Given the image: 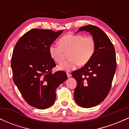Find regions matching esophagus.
<instances>
[{"instance_id": "34e87169", "label": "esophagus", "mask_w": 129, "mask_h": 129, "mask_svg": "<svg viewBox=\"0 0 129 129\" xmlns=\"http://www.w3.org/2000/svg\"><path fill=\"white\" fill-rule=\"evenodd\" d=\"M67 75L68 78H70V77L72 76V75H71V74H70V73H67Z\"/></svg>"}]
</instances>
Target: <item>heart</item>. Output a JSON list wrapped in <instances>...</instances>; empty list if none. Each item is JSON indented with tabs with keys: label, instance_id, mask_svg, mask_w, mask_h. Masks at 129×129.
<instances>
[{
	"label": "heart",
	"instance_id": "1",
	"mask_svg": "<svg viewBox=\"0 0 129 129\" xmlns=\"http://www.w3.org/2000/svg\"><path fill=\"white\" fill-rule=\"evenodd\" d=\"M59 44L49 47L50 55L56 63L63 62L68 53L69 59L59 66V69L70 71L79 65L84 66L91 60L96 51V42L93 37L69 33L59 39Z\"/></svg>",
	"mask_w": 129,
	"mask_h": 129
}]
</instances>
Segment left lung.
Here are the masks:
<instances>
[{"label": "left lung", "mask_w": 129, "mask_h": 129, "mask_svg": "<svg viewBox=\"0 0 129 129\" xmlns=\"http://www.w3.org/2000/svg\"><path fill=\"white\" fill-rule=\"evenodd\" d=\"M87 31L96 42L93 57L83 67L73 72L77 86L74 98L81 107L97 106L109 94L116 69L115 50L109 37L98 26L88 25L81 26L78 31Z\"/></svg>", "instance_id": "left-lung-1"}]
</instances>
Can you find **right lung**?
<instances>
[{"label":"right lung","mask_w":129,"mask_h":129,"mask_svg":"<svg viewBox=\"0 0 129 129\" xmlns=\"http://www.w3.org/2000/svg\"><path fill=\"white\" fill-rule=\"evenodd\" d=\"M62 31L31 29L20 37L13 50V81L26 103L36 109L52 106L56 88L67 79L63 71L52 73L56 65L48 50Z\"/></svg>","instance_id":"1"}]
</instances>
